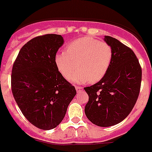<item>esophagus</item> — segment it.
I'll list each match as a JSON object with an SVG mask.
<instances>
[{
    "mask_svg": "<svg viewBox=\"0 0 152 152\" xmlns=\"http://www.w3.org/2000/svg\"><path fill=\"white\" fill-rule=\"evenodd\" d=\"M76 90L78 93L79 92H82L83 91V88L81 87V86H76Z\"/></svg>",
    "mask_w": 152,
    "mask_h": 152,
    "instance_id": "esophagus-1",
    "label": "esophagus"
}]
</instances>
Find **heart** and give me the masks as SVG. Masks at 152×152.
<instances>
[{
	"mask_svg": "<svg viewBox=\"0 0 152 152\" xmlns=\"http://www.w3.org/2000/svg\"><path fill=\"white\" fill-rule=\"evenodd\" d=\"M113 49L110 44L91 37H83L66 46V52L55 55L57 69L68 78L76 69L69 80L73 83H97L108 71L113 60Z\"/></svg>",
	"mask_w": 152,
	"mask_h": 152,
	"instance_id": "heart-1",
	"label": "heart"
}]
</instances>
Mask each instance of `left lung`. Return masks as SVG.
I'll return each instance as SVG.
<instances>
[{
  "instance_id": "obj_1",
  "label": "left lung",
  "mask_w": 152,
  "mask_h": 152,
  "mask_svg": "<svg viewBox=\"0 0 152 152\" xmlns=\"http://www.w3.org/2000/svg\"><path fill=\"white\" fill-rule=\"evenodd\" d=\"M113 49L108 71L98 83L84 88L89 99L85 113L89 121L100 127H110L122 121L138 98L142 68L134 52L115 38L105 36Z\"/></svg>"
}]
</instances>
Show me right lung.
Returning a JSON list of instances; mask_svg holds the SVG:
<instances>
[{
    "instance_id": "1",
    "label": "right lung",
    "mask_w": 152,
    "mask_h": 152,
    "mask_svg": "<svg viewBox=\"0 0 152 152\" xmlns=\"http://www.w3.org/2000/svg\"><path fill=\"white\" fill-rule=\"evenodd\" d=\"M63 44L61 35L33 38L22 46L12 66L14 99L29 122L41 130L58 125L76 94L55 64V55Z\"/></svg>"
}]
</instances>
